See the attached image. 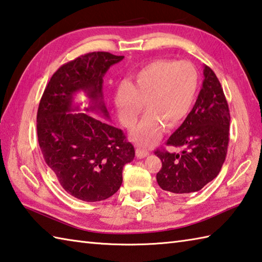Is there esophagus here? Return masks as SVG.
Masks as SVG:
<instances>
[{"label":"esophagus","mask_w":262,"mask_h":262,"mask_svg":"<svg viewBox=\"0 0 262 262\" xmlns=\"http://www.w3.org/2000/svg\"><path fill=\"white\" fill-rule=\"evenodd\" d=\"M136 155L138 159H144V157H146L147 155H149V152H148L146 149H142L141 147H137Z\"/></svg>","instance_id":"1"}]
</instances>
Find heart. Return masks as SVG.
Segmentation results:
<instances>
[{
  "label": "heart",
  "mask_w": 262,
  "mask_h": 262,
  "mask_svg": "<svg viewBox=\"0 0 262 262\" xmlns=\"http://www.w3.org/2000/svg\"><path fill=\"white\" fill-rule=\"evenodd\" d=\"M199 90V73L188 61L159 59L147 63L122 83L115 93V106L123 125L136 124L145 102L148 112L132 131V139L150 146L167 129L179 126L189 115Z\"/></svg>",
  "instance_id": "heart-1"
}]
</instances>
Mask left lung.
Returning <instances> with one entry per match:
<instances>
[{
    "mask_svg": "<svg viewBox=\"0 0 262 262\" xmlns=\"http://www.w3.org/2000/svg\"><path fill=\"white\" fill-rule=\"evenodd\" d=\"M230 114L218 77L204 67V81L199 98L184 123L166 141L181 147V152L156 149L162 161L156 174L163 190L173 194L199 191L219 174L229 142Z\"/></svg>",
    "mask_w": 262,
    "mask_h": 262,
    "instance_id": "8db88e82",
    "label": "left lung"
}]
</instances>
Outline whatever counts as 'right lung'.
Masks as SVG:
<instances>
[{"label":"right lung","mask_w":262,"mask_h":262,"mask_svg":"<svg viewBox=\"0 0 262 262\" xmlns=\"http://www.w3.org/2000/svg\"><path fill=\"white\" fill-rule=\"evenodd\" d=\"M124 56L90 52L62 65L43 92L37 111L38 145L48 166L68 194L85 202L103 201L120 189L123 166L135 159V147L121 129L85 114L74 100L90 99L85 111L108 116L102 77Z\"/></svg>","instance_id":"add662e5"}]
</instances>
